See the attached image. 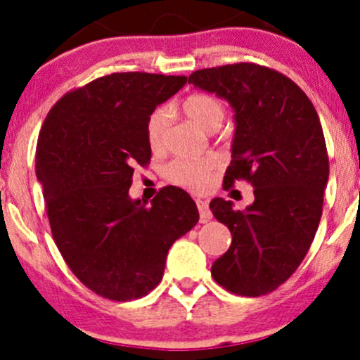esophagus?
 <instances>
[{
	"mask_svg": "<svg viewBox=\"0 0 360 360\" xmlns=\"http://www.w3.org/2000/svg\"><path fill=\"white\" fill-rule=\"evenodd\" d=\"M197 207H198V212H200V220L202 221H208L212 219V212H210V208H208V203L205 200H200V198H197Z\"/></svg>",
	"mask_w": 360,
	"mask_h": 360,
	"instance_id": "obj_1",
	"label": "esophagus"
}]
</instances>
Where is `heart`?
Instances as JSON below:
<instances>
[{
  "mask_svg": "<svg viewBox=\"0 0 360 360\" xmlns=\"http://www.w3.org/2000/svg\"><path fill=\"white\" fill-rule=\"evenodd\" d=\"M181 110L205 131L219 130L225 120V105L219 96L210 93H193L181 103ZM168 127H170V110L162 106L150 115L146 123V139L153 152H160L165 146ZM219 162L214 157L179 158L173 160L165 168L167 179L192 192H203L210 187Z\"/></svg>",
  "mask_w": 360,
  "mask_h": 360,
  "instance_id": "1",
  "label": "heart"
}]
</instances>
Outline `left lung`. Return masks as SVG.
<instances>
[{
    "label": "left lung",
    "mask_w": 360,
    "mask_h": 360,
    "mask_svg": "<svg viewBox=\"0 0 360 360\" xmlns=\"http://www.w3.org/2000/svg\"><path fill=\"white\" fill-rule=\"evenodd\" d=\"M188 83L233 108L232 162L224 187L247 180L255 200L245 210L214 198L210 210L232 243L212 265L215 282L233 294L259 297L295 272L322 217L329 157L309 96L285 75L255 63L193 72Z\"/></svg>",
    "instance_id": "1"
}]
</instances>
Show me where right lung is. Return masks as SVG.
Returning <instances> with one entry per match:
<instances>
[{
    "mask_svg": "<svg viewBox=\"0 0 360 360\" xmlns=\"http://www.w3.org/2000/svg\"><path fill=\"white\" fill-rule=\"evenodd\" d=\"M187 77L112 73L66 93L44 120L37 176L58 250L105 299H140L158 285L168 248L195 227L192 197L165 187L146 207L131 200L133 167L152 148L146 123Z\"/></svg>",
    "mask_w": 360,
    "mask_h": 360,
    "instance_id": "add662e5",
    "label": "right lung"
}]
</instances>
